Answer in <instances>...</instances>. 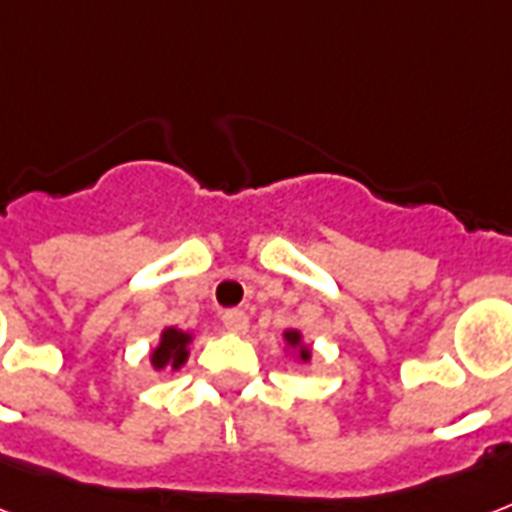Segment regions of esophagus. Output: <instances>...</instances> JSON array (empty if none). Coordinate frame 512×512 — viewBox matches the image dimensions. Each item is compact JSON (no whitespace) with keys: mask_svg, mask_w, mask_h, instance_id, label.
<instances>
[{"mask_svg":"<svg viewBox=\"0 0 512 512\" xmlns=\"http://www.w3.org/2000/svg\"><path fill=\"white\" fill-rule=\"evenodd\" d=\"M222 325H225V330H230V333L244 335L249 330V317L244 311H239V308H230V311L222 314Z\"/></svg>","mask_w":512,"mask_h":512,"instance_id":"esophagus-1","label":"esophagus"}]
</instances>
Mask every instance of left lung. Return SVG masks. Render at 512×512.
<instances>
[{
  "label": "left lung",
  "mask_w": 512,
  "mask_h": 512,
  "mask_svg": "<svg viewBox=\"0 0 512 512\" xmlns=\"http://www.w3.org/2000/svg\"><path fill=\"white\" fill-rule=\"evenodd\" d=\"M284 343H287V349L298 354L300 362L311 360V349H308L306 343H303V335H300V330H284Z\"/></svg>",
  "instance_id": "obj_1"
}]
</instances>
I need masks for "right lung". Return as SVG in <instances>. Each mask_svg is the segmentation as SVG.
I'll list each match as a JSON object with an SVG mask.
<instances>
[{
    "label": "right lung",
    "mask_w": 512,
    "mask_h": 512,
    "mask_svg": "<svg viewBox=\"0 0 512 512\" xmlns=\"http://www.w3.org/2000/svg\"><path fill=\"white\" fill-rule=\"evenodd\" d=\"M193 341V335L190 333H182L177 327H166L161 333V341L158 346L152 349L150 354V362L155 370H163V368H171V370H179L182 365L187 362V346Z\"/></svg>",
    "instance_id": "1"
}]
</instances>
